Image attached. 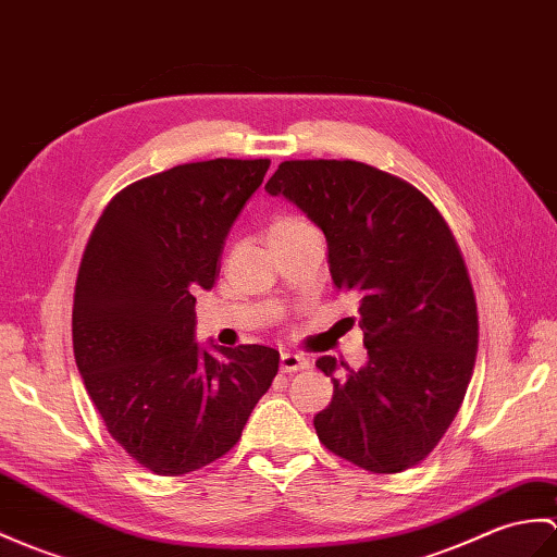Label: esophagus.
I'll return each mask as SVG.
<instances>
[{"mask_svg": "<svg viewBox=\"0 0 557 557\" xmlns=\"http://www.w3.org/2000/svg\"><path fill=\"white\" fill-rule=\"evenodd\" d=\"M310 363L308 358L301 356V354H282L280 356V370L282 372H299V370H306Z\"/></svg>", "mask_w": 557, "mask_h": 557, "instance_id": "34e87169", "label": "esophagus"}]
</instances>
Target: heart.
I'll list each match as a JSON object with an SVG mask.
<instances>
[{
	"label": "heart",
	"mask_w": 557,
	"mask_h": 557,
	"mask_svg": "<svg viewBox=\"0 0 557 557\" xmlns=\"http://www.w3.org/2000/svg\"><path fill=\"white\" fill-rule=\"evenodd\" d=\"M308 223H304L301 218H292V215H284V218H277L273 227H270V235H277V232H289V230H296V227H304Z\"/></svg>",
	"instance_id": "obj_1"
}]
</instances>
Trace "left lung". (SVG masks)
I'll return each instance as SVG.
<instances>
[{"mask_svg": "<svg viewBox=\"0 0 557 557\" xmlns=\"http://www.w3.org/2000/svg\"><path fill=\"white\" fill-rule=\"evenodd\" d=\"M265 191L327 239L334 287L358 296L368 363L318 358L332 377L320 442L358 468L418 465L454 422L476 358V304L458 244L416 187L358 161H284Z\"/></svg>", "mask_w": 557, "mask_h": 557, "instance_id": "8db88e82", "label": "left lung"}]
</instances>
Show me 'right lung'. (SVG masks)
I'll return each instance as SVG.
<instances>
[{"instance_id":"right-lung-1","label":"right lung","mask_w":557,"mask_h":557,"mask_svg":"<svg viewBox=\"0 0 557 557\" xmlns=\"http://www.w3.org/2000/svg\"><path fill=\"white\" fill-rule=\"evenodd\" d=\"M270 161L175 165L115 194L87 242L73 351L107 430L141 468L177 476L239 442L273 384L261 344H197L194 294L211 289L230 227Z\"/></svg>"}]
</instances>
